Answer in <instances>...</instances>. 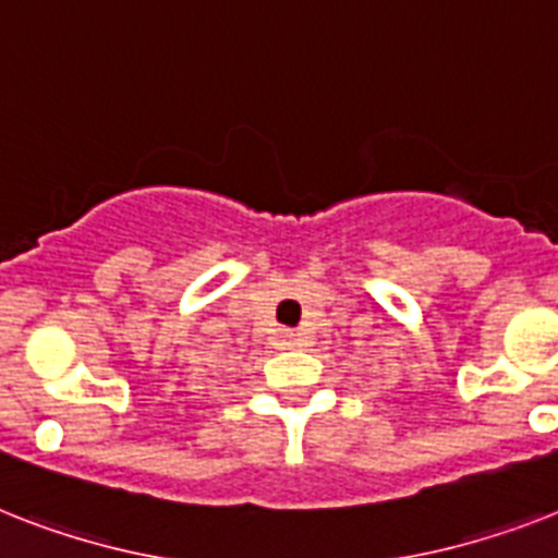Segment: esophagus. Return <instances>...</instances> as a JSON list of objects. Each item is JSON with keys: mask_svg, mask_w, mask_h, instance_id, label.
I'll return each instance as SVG.
<instances>
[{"mask_svg": "<svg viewBox=\"0 0 558 558\" xmlns=\"http://www.w3.org/2000/svg\"><path fill=\"white\" fill-rule=\"evenodd\" d=\"M280 343H283V347H294V343L301 341V338H298V332H294V329H280Z\"/></svg>", "mask_w": 558, "mask_h": 558, "instance_id": "obj_1", "label": "esophagus"}]
</instances>
